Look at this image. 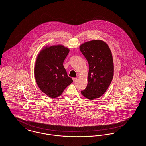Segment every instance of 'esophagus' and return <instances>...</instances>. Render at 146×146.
Returning a JSON list of instances; mask_svg holds the SVG:
<instances>
[{
  "label": "esophagus",
  "mask_w": 146,
  "mask_h": 146,
  "mask_svg": "<svg viewBox=\"0 0 146 146\" xmlns=\"http://www.w3.org/2000/svg\"><path fill=\"white\" fill-rule=\"evenodd\" d=\"M73 82H75L77 80V78H73Z\"/></svg>",
  "instance_id": "esophagus-1"
}]
</instances>
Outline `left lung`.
Instances as JSON below:
<instances>
[{"instance_id":"left-lung-1","label":"left lung","mask_w":146,"mask_h":146,"mask_svg":"<svg viewBox=\"0 0 146 146\" xmlns=\"http://www.w3.org/2000/svg\"><path fill=\"white\" fill-rule=\"evenodd\" d=\"M79 49L89 66L88 85L81 93L93 100L101 97L111 83L114 76L112 54L107 44L101 40L85 42L80 45Z\"/></svg>"}]
</instances>
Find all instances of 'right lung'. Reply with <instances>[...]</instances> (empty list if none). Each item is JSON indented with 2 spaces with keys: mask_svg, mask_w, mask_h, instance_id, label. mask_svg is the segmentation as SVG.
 <instances>
[{
  "mask_svg": "<svg viewBox=\"0 0 146 146\" xmlns=\"http://www.w3.org/2000/svg\"><path fill=\"white\" fill-rule=\"evenodd\" d=\"M70 49L62 45L46 46L35 63V76L39 89L51 98L58 97L73 82L63 65Z\"/></svg>",
  "mask_w": 146,
  "mask_h": 146,
  "instance_id": "1",
  "label": "right lung"
}]
</instances>
